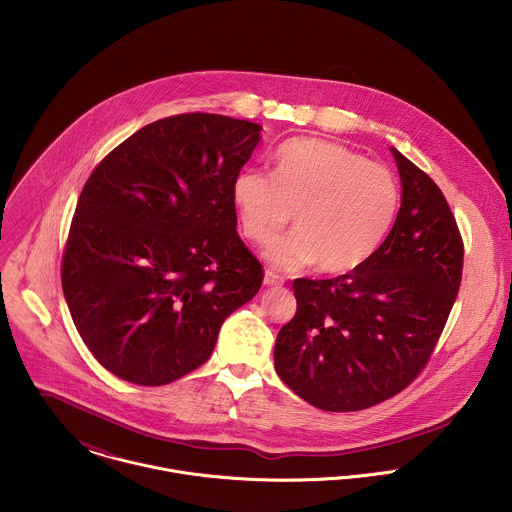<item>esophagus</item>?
Returning a JSON list of instances; mask_svg holds the SVG:
<instances>
[{"mask_svg": "<svg viewBox=\"0 0 512 512\" xmlns=\"http://www.w3.org/2000/svg\"><path fill=\"white\" fill-rule=\"evenodd\" d=\"M286 280L282 278V276H278L276 272H272V270H266V276H264V284L266 286H282Z\"/></svg>", "mask_w": 512, "mask_h": 512, "instance_id": "obj_1", "label": "esophagus"}]
</instances>
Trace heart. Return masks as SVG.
Listing matches in <instances>:
<instances>
[{
	"mask_svg": "<svg viewBox=\"0 0 512 512\" xmlns=\"http://www.w3.org/2000/svg\"><path fill=\"white\" fill-rule=\"evenodd\" d=\"M240 228L256 244L274 242L295 211L297 230L268 250L286 270L317 262L353 270L380 248L400 209L392 171L325 140H292L274 153L272 175L244 169L232 181Z\"/></svg>",
	"mask_w": 512,
	"mask_h": 512,
	"instance_id": "b5f03b06",
	"label": "heart"
}]
</instances>
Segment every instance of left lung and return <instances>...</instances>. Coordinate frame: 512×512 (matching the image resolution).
<instances>
[{
    "instance_id": "1",
    "label": "left lung",
    "mask_w": 512,
    "mask_h": 512,
    "mask_svg": "<svg viewBox=\"0 0 512 512\" xmlns=\"http://www.w3.org/2000/svg\"><path fill=\"white\" fill-rule=\"evenodd\" d=\"M392 153L402 205L390 234L349 274L297 278L295 315L276 339V372L319 410H365L412 384L461 286L463 238L441 189Z\"/></svg>"
}]
</instances>
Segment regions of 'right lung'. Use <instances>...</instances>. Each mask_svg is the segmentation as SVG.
Listing matches in <instances>:
<instances>
[{
  "label": "right lung",
  "instance_id": "1",
  "mask_svg": "<svg viewBox=\"0 0 512 512\" xmlns=\"http://www.w3.org/2000/svg\"><path fill=\"white\" fill-rule=\"evenodd\" d=\"M260 124L189 112L147 124L90 173L61 282L94 359L140 386L209 361L222 321L262 286L236 232L232 181Z\"/></svg>",
  "mask_w": 512,
  "mask_h": 512
}]
</instances>
